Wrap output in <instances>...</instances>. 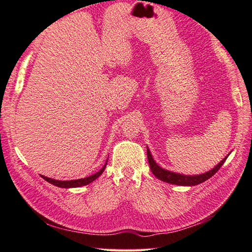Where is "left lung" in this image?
I'll list each match as a JSON object with an SVG mask.
<instances>
[{
  "label": "left lung",
  "instance_id": "left-lung-1",
  "mask_svg": "<svg viewBox=\"0 0 252 252\" xmlns=\"http://www.w3.org/2000/svg\"><path fill=\"white\" fill-rule=\"evenodd\" d=\"M147 158H148L149 165H151L152 172L159 180H161L163 182H167V183L175 184V185L194 186V185L202 183V182H205L208 179H210L212 175H215L219 171V169L222 167V164L224 163V161H225L227 157L224 158L222 161L219 163L217 167L213 168L212 170L208 171V172L203 173V174H199V175H183V174L174 173V172H171V171L160 168L159 165L154 161V159H153L152 155H151V152H149L148 148H147Z\"/></svg>",
  "mask_w": 252,
  "mask_h": 252
}]
</instances>
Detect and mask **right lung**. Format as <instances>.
Instances as JSON below:
<instances>
[{
  "label": "right lung",
  "instance_id": "add662e5",
  "mask_svg": "<svg viewBox=\"0 0 252 252\" xmlns=\"http://www.w3.org/2000/svg\"><path fill=\"white\" fill-rule=\"evenodd\" d=\"M106 164L103 168H101L98 172H96L93 175H90L88 178H84V179H79V180H71V181H57V180H53L50 178H46L44 175H41V178H43L45 181L49 182V183L58 186V187H62V189H70V187H80V186H84V185H88L90 184L91 182H93L94 180H96L98 178V176L104 172V170L106 168Z\"/></svg>",
  "mask_w": 252,
  "mask_h": 252
}]
</instances>
